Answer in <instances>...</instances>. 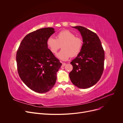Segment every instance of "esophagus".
Returning a JSON list of instances; mask_svg holds the SVG:
<instances>
[{
	"label": "esophagus",
	"instance_id": "obj_1",
	"mask_svg": "<svg viewBox=\"0 0 123 123\" xmlns=\"http://www.w3.org/2000/svg\"><path fill=\"white\" fill-rule=\"evenodd\" d=\"M65 65H66V63H62V67L65 66Z\"/></svg>",
	"mask_w": 123,
	"mask_h": 123
}]
</instances>
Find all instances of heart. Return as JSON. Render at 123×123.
<instances>
[{
  "instance_id": "obj_1",
  "label": "heart",
  "mask_w": 123,
  "mask_h": 123,
  "mask_svg": "<svg viewBox=\"0 0 123 123\" xmlns=\"http://www.w3.org/2000/svg\"><path fill=\"white\" fill-rule=\"evenodd\" d=\"M47 45L51 52L56 54L61 46L62 50L58 54L59 59L66 61L71 57L78 55L83 47V40L79 37L68 30L60 32L57 35L56 39L49 37L47 40Z\"/></svg>"
}]
</instances>
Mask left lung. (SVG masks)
<instances>
[{"label": "left lung", "mask_w": 123, "mask_h": 123, "mask_svg": "<svg viewBox=\"0 0 123 123\" xmlns=\"http://www.w3.org/2000/svg\"><path fill=\"white\" fill-rule=\"evenodd\" d=\"M73 27L80 32L83 44L80 53L70 63L73 70L69 77L74 85L86 89L96 84L101 78L104 71V50L94 32L81 26Z\"/></svg>", "instance_id": "obj_1"}]
</instances>
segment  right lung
I'll return each mask as SVG.
<instances>
[{
	"mask_svg": "<svg viewBox=\"0 0 123 123\" xmlns=\"http://www.w3.org/2000/svg\"><path fill=\"white\" fill-rule=\"evenodd\" d=\"M51 27L33 31L23 39L16 59L19 77L25 84L39 93L47 92L56 81L61 63L48 48L47 39L55 31Z\"/></svg>",
	"mask_w": 123,
	"mask_h": 123,
	"instance_id": "obj_1",
	"label": "right lung"
}]
</instances>
